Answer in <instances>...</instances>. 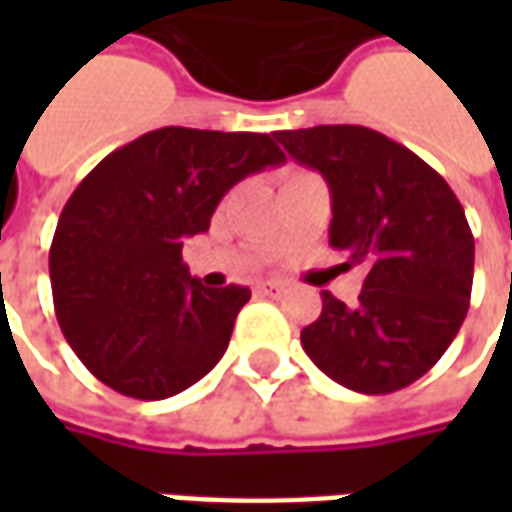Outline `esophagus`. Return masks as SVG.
<instances>
[{"label":"esophagus","instance_id":"34e87169","mask_svg":"<svg viewBox=\"0 0 512 512\" xmlns=\"http://www.w3.org/2000/svg\"><path fill=\"white\" fill-rule=\"evenodd\" d=\"M259 293L270 296V299H279L285 293V282H265V285H259Z\"/></svg>","mask_w":512,"mask_h":512}]
</instances>
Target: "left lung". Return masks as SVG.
Instances as JSON below:
<instances>
[{
	"label": "left lung",
	"mask_w": 512,
	"mask_h": 512,
	"mask_svg": "<svg viewBox=\"0 0 512 512\" xmlns=\"http://www.w3.org/2000/svg\"><path fill=\"white\" fill-rule=\"evenodd\" d=\"M282 148L330 187V247L367 270L353 305L322 293L302 347L333 382L396 393L442 359L473 287V233L462 202L413 150L362 125L279 130Z\"/></svg>",
	"instance_id": "obj_1"
}]
</instances>
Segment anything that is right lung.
Instances as JSON below:
<instances>
[{"label": "right lung", "mask_w": 512, "mask_h": 512, "mask_svg": "<svg viewBox=\"0 0 512 512\" xmlns=\"http://www.w3.org/2000/svg\"><path fill=\"white\" fill-rule=\"evenodd\" d=\"M282 162L267 133L159 128L79 182L53 233L50 287L65 339L99 382L156 402L216 367L250 290L205 287L182 245L236 182Z\"/></svg>", "instance_id": "add662e5"}]
</instances>
